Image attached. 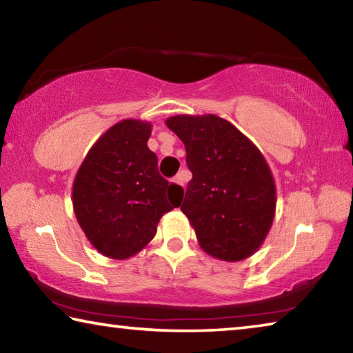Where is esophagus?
<instances>
[{
    "label": "esophagus",
    "mask_w": 353,
    "mask_h": 353,
    "mask_svg": "<svg viewBox=\"0 0 353 353\" xmlns=\"http://www.w3.org/2000/svg\"><path fill=\"white\" fill-rule=\"evenodd\" d=\"M174 183H177V185H181V187H183V182H185V179H183V176L182 174H177L176 177H174V181H172Z\"/></svg>",
    "instance_id": "esophagus-1"
}]
</instances>
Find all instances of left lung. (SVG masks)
<instances>
[{"mask_svg":"<svg viewBox=\"0 0 353 353\" xmlns=\"http://www.w3.org/2000/svg\"><path fill=\"white\" fill-rule=\"evenodd\" d=\"M165 124L182 140L193 172L181 210L201 249L230 263L254 255L270 234L277 204L265 155L213 113L174 115Z\"/></svg>","mask_w":353,"mask_h":353,"instance_id":"left-lung-1","label":"left lung"}]
</instances>
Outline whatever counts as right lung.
Listing matches in <instances>:
<instances>
[{
    "mask_svg": "<svg viewBox=\"0 0 353 353\" xmlns=\"http://www.w3.org/2000/svg\"><path fill=\"white\" fill-rule=\"evenodd\" d=\"M152 123L126 118L94 141L76 172L77 223L104 256L126 260L152 240L160 218L181 204L182 187L159 174L148 148Z\"/></svg>",
    "mask_w": 353,
    "mask_h": 353,
    "instance_id": "1",
    "label": "right lung"
}]
</instances>
